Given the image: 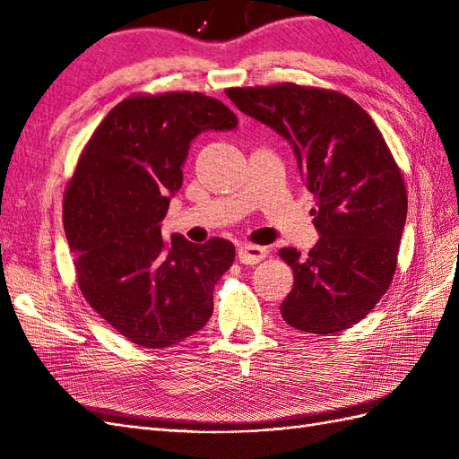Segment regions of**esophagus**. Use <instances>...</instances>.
Wrapping results in <instances>:
<instances>
[{
	"instance_id": "34e87169",
	"label": "esophagus",
	"mask_w": 459,
	"mask_h": 459,
	"mask_svg": "<svg viewBox=\"0 0 459 459\" xmlns=\"http://www.w3.org/2000/svg\"><path fill=\"white\" fill-rule=\"evenodd\" d=\"M268 248L260 247V245H253V243H243L238 248V256L243 264H258L260 260L266 258Z\"/></svg>"
}]
</instances>
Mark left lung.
Listing matches in <instances>:
<instances>
[{"mask_svg": "<svg viewBox=\"0 0 459 459\" xmlns=\"http://www.w3.org/2000/svg\"><path fill=\"white\" fill-rule=\"evenodd\" d=\"M226 93L285 137L314 195L310 214L322 238L308 255L280 251L295 273L283 319L317 335L356 325L391 287L408 214L404 176L383 134L333 90L283 82Z\"/></svg>", "mask_w": 459, "mask_h": 459, "instance_id": "8db88e82", "label": "left lung"}]
</instances>
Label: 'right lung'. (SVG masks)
Returning a JSON list of instances; mask_svg holds the SVG:
<instances>
[{
  "instance_id": "right-lung-1",
  "label": "right lung",
  "mask_w": 459,
  "mask_h": 459,
  "mask_svg": "<svg viewBox=\"0 0 459 459\" xmlns=\"http://www.w3.org/2000/svg\"><path fill=\"white\" fill-rule=\"evenodd\" d=\"M238 117L199 91L135 93L108 110L78 159L63 224L82 295L122 337L166 349L206 325L212 290L235 260L228 239H164L193 137Z\"/></svg>"
}]
</instances>
